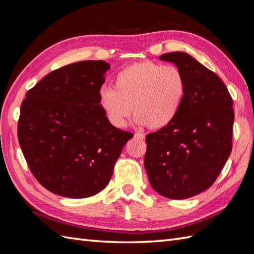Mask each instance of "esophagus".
Segmentation results:
<instances>
[{
  "label": "esophagus",
  "mask_w": 254,
  "mask_h": 254,
  "mask_svg": "<svg viewBox=\"0 0 254 254\" xmlns=\"http://www.w3.org/2000/svg\"><path fill=\"white\" fill-rule=\"evenodd\" d=\"M134 136H135V137L138 138V139H143V138L145 137V134L142 133V132H136L135 135H134Z\"/></svg>",
  "instance_id": "1"
}]
</instances>
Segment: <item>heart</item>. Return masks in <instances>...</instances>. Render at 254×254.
<instances>
[{
    "mask_svg": "<svg viewBox=\"0 0 254 254\" xmlns=\"http://www.w3.org/2000/svg\"><path fill=\"white\" fill-rule=\"evenodd\" d=\"M186 94L187 79L181 68L144 61L121 69L113 79V89L100 90V101L115 126L126 124L133 107L138 124L157 130L175 120Z\"/></svg>",
    "mask_w": 254,
    "mask_h": 254,
    "instance_id": "b5f03b06",
    "label": "heart"
}]
</instances>
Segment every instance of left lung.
Instances as JSON below:
<instances>
[{
    "mask_svg": "<svg viewBox=\"0 0 254 254\" xmlns=\"http://www.w3.org/2000/svg\"><path fill=\"white\" fill-rule=\"evenodd\" d=\"M160 60L175 63L187 79V94L176 119L146 136L144 166L160 195L192 197L216 181L233 149L234 108L216 74L185 52Z\"/></svg>",
    "mask_w": 254,
    "mask_h": 254,
    "instance_id": "left-lung-1",
    "label": "left lung"
}]
</instances>
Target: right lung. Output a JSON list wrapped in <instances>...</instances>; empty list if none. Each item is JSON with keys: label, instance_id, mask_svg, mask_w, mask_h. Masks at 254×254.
<instances>
[{"label": "right lung", "instance_id": "add662e5", "mask_svg": "<svg viewBox=\"0 0 254 254\" xmlns=\"http://www.w3.org/2000/svg\"><path fill=\"white\" fill-rule=\"evenodd\" d=\"M110 65L80 61L55 69L27 91L17 135L31 174L58 195L83 198L108 186L131 132L113 127L100 105Z\"/></svg>", "mask_w": 254, "mask_h": 254}]
</instances>
